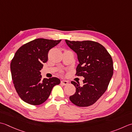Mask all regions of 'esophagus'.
<instances>
[{
    "label": "esophagus",
    "mask_w": 132,
    "mask_h": 132,
    "mask_svg": "<svg viewBox=\"0 0 132 132\" xmlns=\"http://www.w3.org/2000/svg\"><path fill=\"white\" fill-rule=\"evenodd\" d=\"M61 84L62 85H68L69 84V82L65 81V80H62V81H61Z\"/></svg>",
    "instance_id": "1"
}]
</instances>
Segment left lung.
<instances>
[{"label": "left lung", "instance_id": "obj_1", "mask_svg": "<svg viewBox=\"0 0 132 132\" xmlns=\"http://www.w3.org/2000/svg\"><path fill=\"white\" fill-rule=\"evenodd\" d=\"M65 42L77 55L79 64L76 75L84 77L82 86L78 82H71L76 92L70 97V100L78 106H89L94 104L108 88L113 74L112 56L104 46L94 41Z\"/></svg>", "mask_w": 132, "mask_h": 132}]
</instances>
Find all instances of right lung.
I'll return each instance as SVG.
<instances>
[{
	"label": "right lung",
	"instance_id": "1",
	"mask_svg": "<svg viewBox=\"0 0 132 132\" xmlns=\"http://www.w3.org/2000/svg\"><path fill=\"white\" fill-rule=\"evenodd\" d=\"M61 41L36 39L15 53L10 64L12 79L19 96L27 104H42L47 100L53 87L60 84V79L56 77L42 79L40 70L48 60V51Z\"/></svg>",
	"mask_w": 132,
	"mask_h": 132
}]
</instances>
